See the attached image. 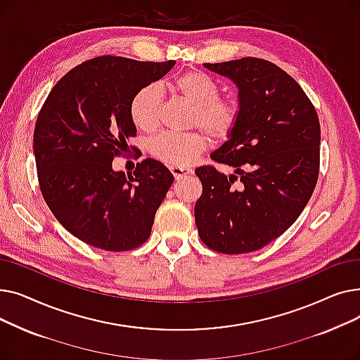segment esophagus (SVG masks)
Listing matches in <instances>:
<instances>
[{"label": "esophagus", "mask_w": 360, "mask_h": 360, "mask_svg": "<svg viewBox=\"0 0 360 360\" xmlns=\"http://www.w3.org/2000/svg\"><path fill=\"white\" fill-rule=\"evenodd\" d=\"M170 172L175 176V179H181L186 175H191L193 174V169L190 167H178V166H172L170 167Z\"/></svg>", "instance_id": "esophagus-1"}]
</instances>
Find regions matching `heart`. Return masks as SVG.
Returning a JSON list of instances; mask_svg holds the SVG:
<instances>
[{"instance_id": "heart-1", "label": "heart", "mask_w": 360, "mask_h": 360, "mask_svg": "<svg viewBox=\"0 0 360 360\" xmlns=\"http://www.w3.org/2000/svg\"><path fill=\"white\" fill-rule=\"evenodd\" d=\"M182 98L194 105L191 127L204 128L214 140H226L236 128L240 106L233 99L220 98L221 87L200 70L182 72L174 82ZM163 109V90L159 83H150L136 91L129 102V117L134 125L146 132L159 128ZM207 146L202 132H165L148 144L151 156L167 166L191 165Z\"/></svg>"}]
</instances>
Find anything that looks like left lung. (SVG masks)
Listing matches in <instances>:
<instances>
[{"mask_svg":"<svg viewBox=\"0 0 360 360\" xmlns=\"http://www.w3.org/2000/svg\"><path fill=\"white\" fill-rule=\"evenodd\" d=\"M204 67L238 86L240 118L212 155L236 175L226 176L212 165L195 169L202 184L194 212L198 235L221 254L258 251L290 228L315 190L316 110L290 75L270 61L247 56Z\"/></svg>","mask_w":360,"mask_h":360,"instance_id":"8db88e82","label":"left lung"}]
</instances>
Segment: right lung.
<instances>
[{
	"instance_id": "right-lung-1",
	"label": "right lung",
	"mask_w": 360,
	"mask_h": 360,
	"mask_svg": "<svg viewBox=\"0 0 360 360\" xmlns=\"http://www.w3.org/2000/svg\"><path fill=\"white\" fill-rule=\"evenodd\" d=\"M174 65L96 56L70 70L41 108L33 134L41 193L56 220L90 247L131 251L151 233L174 175L147 158L127 176L112 160L137 134L132 96Z\"/></svg>"
}]
</instances>
